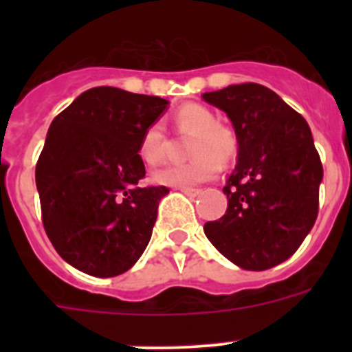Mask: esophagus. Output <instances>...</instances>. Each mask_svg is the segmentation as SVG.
<instances>
[{
	"label": "esophagus",
	"mask_w": 352,
	"mask_h": 352,
	"mask_svg": "<svg viewBox=\"0 0 352 352\" xmlns=\"http://www.w3.org/2000/svg\"><path fill=\"white\" fill-rule=\"evenodd\" d=\"M179 190L185 195H188V197H199V195L203 194L201 188H192V186H179Z\"/></svg>",
	"instance_id": "obj_1"
}]
</instances>
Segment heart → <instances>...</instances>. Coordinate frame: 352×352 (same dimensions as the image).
<instances>
[{"mask_svg": "<svg viewBox=\"0 0 352 352\" xmlns=\"http://www.w3.org/2000/svg\"><path fill=\"white\" fill-rule=\"evenodd\" d=\"M174 123L179 132L194 133L188 146L192 160L173 164L153 170L151 182L166 186H194L206 183L220 173L222 164L236 158L239 149L238 135L231 126L217 121L211 109L201 104H186L174 114ZM166 133L160 123H151L139 139L138 153L148 166H155L164 158Z\"/></svg>", "mask_w": 352, "mask_h": 352, "instance_id": "b5f03b06", "label": "heart"}]
</instances>
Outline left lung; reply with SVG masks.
<instances>
[{
	"label": "left lung",
	"instance_id": "obj_1",
	"mask_svg": "<svg viewBox=\"0 0 352 352\" xmlns=\"http://www.w3.org/2000/svg\"><path fill=\"white\" fill-rule=\"evenodd\" d=\"M238 135V166L223 186L227 211L204 223L223 257L252 272L284 263L303 243L319 211L322 164L309 123L256 82L204 93Z\"/></svg>",
	"mask_w": 352,
	"mask_h": 352
}]
</instances>
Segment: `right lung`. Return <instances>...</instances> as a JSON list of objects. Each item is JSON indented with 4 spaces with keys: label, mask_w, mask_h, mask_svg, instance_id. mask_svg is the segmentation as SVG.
Returning <instances> with one entry per match:
<instances>
[{
    "label": "right lung",
    "mask_w": 352,
    "mask_h": 352,
    "mask_svg": "<svg viewBox=\"0 0 352 352\" xmlns=\"http://www.w3.org/2000/svg\"><path fill=\"white\" fill-rule=\"evenodd\" d=\"M169 102L111 86L84 91L52 120L36 162L43 229L79 272L116 276L148 247L167 186H139L144 129Z\"/></svg>",
    "instance_id": "right-lung-1"
}]
</instances>
